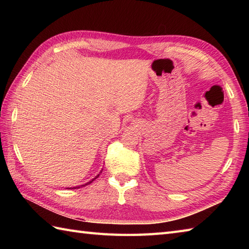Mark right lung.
Instances as JSON below:
<instances>
[{"label": "right lung", "instance_id": "1", "mask_svg": "<svg viewBox=\"0 0 249 249\" xmlns=\"http://www.w3.org/2000/svg\"><path fill=\"white\" fill-rule=\"evenodd\" d=\"M99 177V174H98V176L97 177H95L93 179H92V181H89V183H87V184H84V185H80V186H76V187H71V188H67V189H76V188H80V187H82V186H86V185H88V184H89V183H92L93 181H94V179L95 178H97Z\"/></svg>", "mask_w": 249, "mask_h": 249}]
</instances>
